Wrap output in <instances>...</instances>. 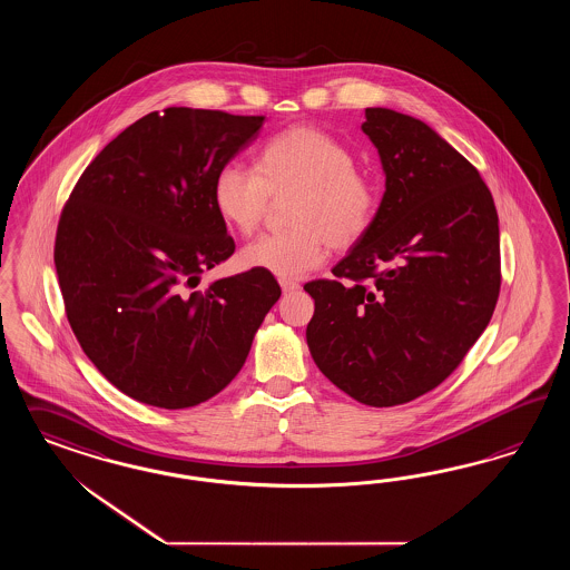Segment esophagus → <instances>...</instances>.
I'll return each mask as SVG.
<instances>
[{
	"label": "esophagus",
	"mask_w": 570,
	"mask_h": 570,
	"mask_svg": "<svg viewBox=\"0 0 570 570\" xmlns=\"http://www.w3.org/2000/svg\"><path fill=\"white\" fill-rule=\"evenodd\" d=\"M279 286H282V291L284 293H294V291H298L301 286L296 284V282H293V279H279Z\"/></svg>",
	"instance_id": "34e87169"
}]
</instances>
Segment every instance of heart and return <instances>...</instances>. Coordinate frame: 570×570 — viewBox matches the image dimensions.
Segmentation results:
<instances>
[{
	"label": "heart",
	"instance_id": "heart-1",
	"mask_svg": "<svg viewBox=\"0 0 570 570\" xmlns=\"http://www.w3.org/2000/svg\"><path fill=\"white\" fill-rule=\"evenodd\" d=\"M257 173L236 163L219 167L210 198L217 215L238 234H253L265 219L272 196H288L284 232L265 234L242 248L248 269L298 277L320 267L328 248H355L370 234L380 208L376 179L343 139L315 125H293L261 146Z\"/></svg>",
	"mask_w": 570,
	"mask_h": 570
}]
</instances>
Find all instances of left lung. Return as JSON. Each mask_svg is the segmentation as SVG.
Instances as JSON below:
<instances>
[{
  "instance_id": "obj_1",
  "label": "left lung",
  "mask_w": 570,
  "mask_h": 570,
  "mask_svg": "<svg viewBox=\"0 0 570 570\" xmlns=\"http://www.w3.org/2000/svg\"><path fill=\"white\" fill-rule=\"evenodd\" d=\"M386 191L332 274L311 279V357L348 397L393 407L436 389L487 328L501 286L493 196L426 122L365 108Z\"/></svg>"
}]
</instances>
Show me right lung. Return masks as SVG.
<instances>
[{"label": "right lung", "mask_w": 570, "mask_h": 570, "mask_svg": "<svg viewBox=\"0 0 570 570\" xmlns=\"http://www.w3.org/2000/svg\"><path fill=\"white\" fill-rule=\"evenodd\" d=\"M263 121L186 106L150 112L87 165L60 213L53 263L70 328L136 401L181 410L217 395L282 294L261 269L194 291L236 248L213 177Z\"/></svg>", "instance_id": "obj_1"}]
</instances>
